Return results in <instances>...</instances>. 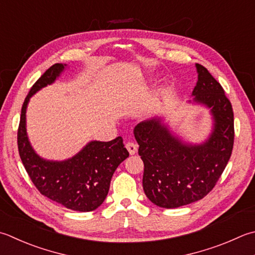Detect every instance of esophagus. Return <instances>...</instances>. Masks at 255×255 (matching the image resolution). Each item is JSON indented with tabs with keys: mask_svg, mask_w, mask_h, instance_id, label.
Masks as SVG:
<instances>
[{
	"mask_svg": "<svg viewBox=\"0 0 255 255\" xmlns=\"http://www.w3.org/2000/svg\"><path fill=\"white\" fill-rule=\"evenodd\" d=\"M126 148H127L128 152L130 153V154H134V153L138 151V146L134 142H132V141H128L126 143Z\"/></svg>",
	"mask_w": 255,
	"mask_h": 255,
	"instance_id": "esophagus-1",
	"label": "esophagus"
}]
</instances>
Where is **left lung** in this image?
Returning <instances> with one entry per match:
<instances>
[{
  "label": "left lung",
  "instance_id": "8db88e82",
  "mask_svg": "<svg viewBox=\"0 0 255 255\" xmlns=\"http://www.w3.org/2000/svg\"><path fill=\"white\" fill-rule=\"evenodd\" d=\"M198 83L192 95L211 108L214 129L200 146L174 138L158 119L138 124L134 138L143 161L142 187L158 207L173 209L200 200L216 186L234 143V116L224 89L208 69L197 64Z\"/></svg>",
  "mask_w": 255,
  "mask_h": 255
}]
</instances>
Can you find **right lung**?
Masks as SVG:
<instances>
[{"instance_id": "add662e5", "label": "right lung", "mask_w": 255, "mask_h": 255, "mask_svg": "<svg viewBox=\"0 0 255 255\" xmlns=\"http://www.w3.org/2000/svg\"><path fill=\"white\" fill-rule=\"evenodd\" d=\"M64 69L54 64L32 86L23 103L17 129V147L23 166L43 196L75 211L88 212L104 202L117 167L129 156L122 137L112 141H92L68 160L55 162L39 158L28 142L25 113L29 97L52 84Z\"/></svg>"}]
</instances>
